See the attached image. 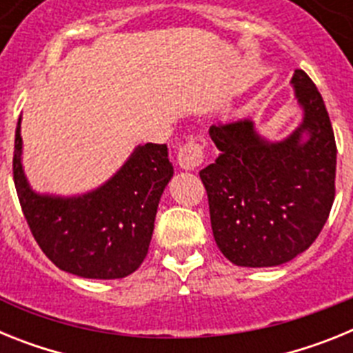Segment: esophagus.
I'll use <instances>...</instances> for the list:
<instances>
[{
	"label": "esophagus",
	"instance_id": "1",
	"mask_svg": "<svg viewBox=\"0 0 353 353\" xmlns=\"http://www.w3.org/2000/svg\"><path fill=\"white\" fill-rule=\"evenodd\" d=\"M179 166L185 171H194L205 162L203 145L198 139H189L185 145L180 146L179 155H176Z\"/></svg>",
	"mask_w": 353,
	"mask_h": 353
}]
</instances>
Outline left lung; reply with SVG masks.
I'll return each mask as SVG.
<instances>
[{
  "label": "left lung",
  "mask_w": 353,
  "mask_h": 353,
  "mask_svg": "<svg viewBox=\"0 0 353 353\" xmlns=\"http://www.w3.org/2000/svg\"><path fill=\"white\" fill-rule=\"evenodd\" d=\"M304 109L285 141L260 138L251 120L212 125L219 157L199 171L217 248L240 267H276L322 232L336 194V141L329 113L304 70L292 77ZM308 139L301 141V134Z\"/></svg>",
  "instance_id": "1"
}]
</instances>
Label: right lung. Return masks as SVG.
<instances>
[{"mask_svg":"<svg viewBox=\"0 0 353 353\" xmlns=\"http://www.w3.org/2000/svg\"><path fill=\"white\" fill-rule=\"evenodd\" d=\"M21 118L15 129L14 183L26 223L43 254L68 274L120 279L148 254L155 214L173 176L168 146H138L113 179L83 196L37 194L24 176Z\"/></svg>","mask_w":353,"mask_h":353,"instance_id":"obj_1","label":"right lung"}]
</instances>
